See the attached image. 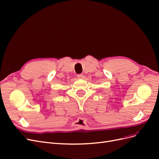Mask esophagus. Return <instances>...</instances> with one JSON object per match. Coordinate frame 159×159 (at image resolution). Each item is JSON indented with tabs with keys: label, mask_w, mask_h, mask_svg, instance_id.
<instances>
[{
	"label": "esophagus",
	"mask_w": 159,
	"mask_h": 159,
	"mask_svg": "<svg viewBox=\"0 0 159 159\" xmlns=\"http://www.w3.org/2000/svg\"><path fill=\"white\" fill-rule=\"evenodd\" d=\"M77 78H78V79H83L84 75H82V74H78V75H77Z\"/></svg>",
	"instance_id": "esophagus-1"
}]
</instances>
